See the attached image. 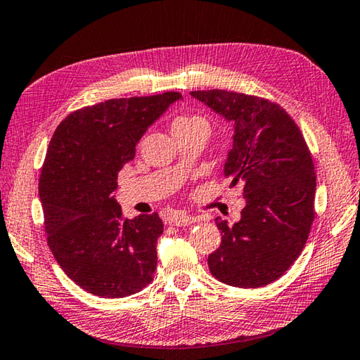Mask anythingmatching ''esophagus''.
<instances>
[{
	"instance_id": "1",
	"label": "esophagus",
	"mask_w": 360,
	"mask_h": 360,
	"mask_svg": "<svg viewBox=\"0 0 360 360\" xmlns=\"http://www.w3.org/2000/svg\"><path fill=\"white\" fill-rule=\"evenodd\" d=\"M169 220H172V224L176 226H187V225L197 224L198 221L197 217H191V215H184V214H174Z\"/></svg>"
}]
</instances>
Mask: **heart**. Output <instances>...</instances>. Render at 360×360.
Masks as SVG:
<instances>
[{"mask_svg":"<svg viewBox=\"0 0 360 360\" xmlns=\"http://www.w3.org/2000/svg\"><path fill=\"white\" fill-rule=\"evenodd\" d=\"M188 127H202L207 130V122L205 117L197 116V115L179 116L176 117L173 122V130H181V129H188Z\"/></svg>","mask_w":360,"mask_h":360,"instance_id":"b5f03b06","label":"heart"}]
</instances>
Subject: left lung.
<instances>
[{"label":"left lung","mask_w":360,"mask_h":360,"mask_svg":"<svg viewBox=\"0 0 360 360\" xmlns=\"http://www.w3.org/2000/svg\"><path fill=\"white\" fill-rule=\"evenodd\" d=\"M193 99L233 124L224 174L240 182L245 206L233 226L215 219L221 244L207 258L212 276L238 288L272 283L309 238L316 176L307 143L276 103L230 91H192Z\"/></svg>","instance_id":"1"}]
</instances>
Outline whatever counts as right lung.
<instances>
[{
  "mask_svg": "<svg viewBox=\"0 0 360 360\" xmlns=\"http://www.w3.org/2000/svg\"><path fill=\"white\" fill-rule=\"evenodd\" d=\"M179 93L112 99L70 113L51 136L39 179L45 233L69 278L94 296L126 297L153 282L158 212L124 219L117 173Z\"/></svg>",
  "mask_w": 360,
  "mask_h": 360,
  "instance_id": "1",
  "label": "right lung"
}]
</instances>
